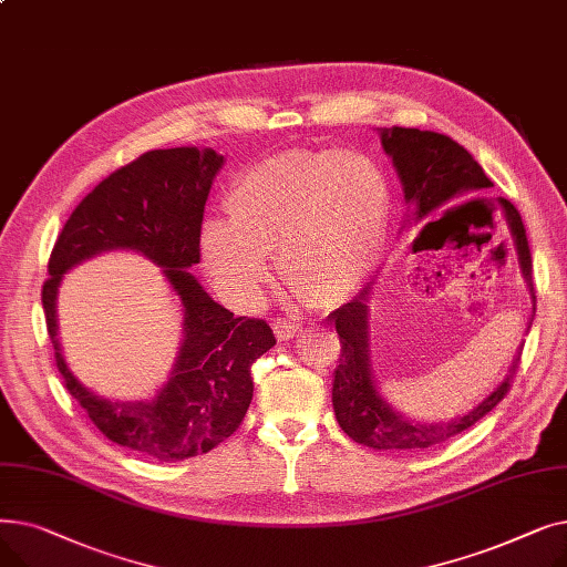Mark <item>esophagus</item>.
I'll return each instance as SVG.
<instances>
[{
	"mask_svg": "<svg viewBox=\"0 0 567 567\" xmlns=\"http://www.w3.org/2000/svg\"><path fill=\"white\" fill-rule=\"evenodd\" d=\"M274 331H276V338H278L280 342H285V340H291L296 333L301 331V323L296 321V319L278 317V319H274Z\"/></svg>",
	"mask_w": 567,
	"mask_h": 567,
	"instance_id": "esophagus-1",
	"label": "esophagus"
}]
</instances>
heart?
Returning a JSON list of instances; mask_svg holds the SVG:
<instances>
[{
  "label": "heart",
  "mask_w": 567,
  "mask_h": 567,
  "mask_svg": "<svg viewBox=\"0 0 567 567\" xmlns=\"http://www.w3.org/2000/svg\"><path fill=\"white\" fill-rule=\"evenodd\" d=\"M389 178L355 152H285L236 178L227 220L202 229V257L236 301H255L276 257L296 291L336 299L372 268L389 218Z\"/></svg>",
  "instance_id": "1"
}]
</instances>
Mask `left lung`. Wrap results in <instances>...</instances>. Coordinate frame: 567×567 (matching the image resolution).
Returning <instances> with one entry per match:
<instances>
[{"label": "left lung", "instance_id": "obj_1", "mask_svg": "<svg viewBox=\"0 0 567 567\" xmlns=\"http://www.w3.org/2000/svg\"><path fill=\"white\" fill-rule=\"evenodd\" d=\"M379 135L383 152L393 158V167L404 190V202L409 204L406 208H411L409 218L413 220H423L453 199L494 186L466 148L449 135L400 126L381 128ZM498 204L513 234L519 271L526 280L535 312V289L530 274L533 264L522 216L508 199L498 197ZM372 285L374 280L363 287V291L351 303H344L329 317L336 323V331L340 336V359L333 374V409L344 434H349L355 443H363L374 451H421L449 441L485 419L505 398V393L511 391V381L519 365L522 347L515 363L511 365V372L468 413L449 423L409 421L404 413L393 409L379 393L377 379L370 368L368 299Z\"/></svg>", "mask_w": 567, "mask_h": 567}]
</instances>
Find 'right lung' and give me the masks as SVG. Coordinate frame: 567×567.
I'll use <instances>...</instances> for the list:
<instances>
[{
  "mask_svg": "<svg viewBox=\"0 0 567 567\" xmlns=\"http://www.w3.org/2000/svg\"><path fill=\"white\" fill-rule=\"evenodd\" d=\"M223 165L225 156L214 148L142 154L78 204L48 261L41 301L69 393L112 443L158 462L208 453L231 436L252 400L250 368L276 344L271 326L234 317L188 271L199 264L204 204ZM112 249H133L161 265L185 308L183 347L152 401H110L89 392L68 370L58 344V285L73 265Z\"/></svg>",
  "mask_w": 567,
  "mask_h": 567,
  "instance_id": "add662e5",
  "label": "right lung"
}]
</instances>
